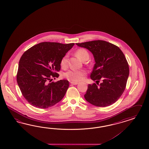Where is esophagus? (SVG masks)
I'll use <instances>...</instances> for the list:
<instances>
[{"label": "esophagus", "instance_id": "1", "mask_svg": "<svg viewBox=\"0 0 149 149\" xmlns=\"http://www.w3.org/2000/svg\"><path fill=\"white\" fill-rule=\"evenodd\" d=\"M70 84L73 85H77V84H78V82H73V81H72V82H70Z\"/></svg>", "mask_w": 149, "mask_h": 149}]
</instances>
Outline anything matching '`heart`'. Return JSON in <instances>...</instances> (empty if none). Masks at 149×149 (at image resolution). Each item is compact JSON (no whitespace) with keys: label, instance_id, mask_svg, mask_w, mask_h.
Segmentation results:
<instances>
[{"label":"heart","instance_id":"b5f03b06","mask_svg":"<svg viewBox=\"0 0 149 149\" xmlns=\"http://www.w3.org/2000/svg\"><path fill=\"white\" fill-rule=\"evenodd\" d=\"M75 54L77 57L81 60L85 62L88 60L89 58V53L86 49H78L75 52ZM68 64V55H65L63 57L61 60V65L62 67H66ZM86 75V72L84 70H70L65 72L63 74L65 78L68 80L72 81H79L82 80L83 77Z\"/></svg>","mask_w":149,"mask_h":149}]
</instances>
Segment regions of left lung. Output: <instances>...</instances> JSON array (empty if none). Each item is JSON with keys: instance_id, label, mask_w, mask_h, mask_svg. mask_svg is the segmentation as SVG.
I'll use <instances>...</instances> for the list:
<instances>
[{"instance_id": "1", "label": "left lung", "mask_w": 149, "mask_h": 149, "mask_svg": "<svg viewBox=\"0 0 149 149\" xmlns=\"http://www.w3.org/2000/svg\"><path fill=\"white\" fill-rule=\"evenodd\" d=\"M77 45L88 49L95 64L91 74L93 81L102 83L88 85L84 97L90 104L106 107L116 102L125 91L129 67L124 53L114 44L105 40L89 41Z\"/></svg>"}]
</instances>
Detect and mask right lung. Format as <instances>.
<instances>
[{
  "label": "right lung",
  "mask_w": 149,
  "mask_h": 149,
  "mask_svg": "<svg viewBox=\"0 0 149 149\" xmlns=\"http://www.w3.org/2000/svg\"><path fill=\"white\" fill-rule=\"evenodd\" d=\"M75 43L44 42L35 45L20 57L17 81L24 98L38 109H47L64 97L68 81L51 82L59 77L61 60Z\"/></svg>",
  "instance_id": "right-lung-1"
}]
</instances>
